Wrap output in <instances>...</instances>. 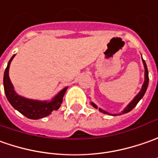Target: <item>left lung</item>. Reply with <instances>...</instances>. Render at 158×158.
<instances>
[{
	"label": "left lung",
	"mask_w": 158,
	"mask_h": 158,
	"mask_svg": "<svg viewBox=\"0 0 158 158\" xmlns=\"http://www.w3.org/2000/svg\"><path fill=\"white\" fill-rule=\"evenodd\" d=\"M142 58H143V57H142ZM143 66H144V82H143V86H142V89L140 90V92H139L138 94L135 95V97L134 98L133 100L128 103V105H127V106H126V107L123 109V111H122V113H120V114H110V113H108V112L103 110V109L101 108V107H99V108H98L97 105H95L94 102H91V105L94 106V107L97 108V109H99V111L101 112V113H103V114H109V115H113V116H115V115H121V114H127V113H128V112L131 111L134 107L137 105V103H138L139 101L142 100V98L143 97V95L145 94V92H146V90H147V88H148V85H149V73H148L147 64H146V63H145V61H144L143 59Z\"/></svg>",
	"instance_id": "8db88e82"
}]
</instances>
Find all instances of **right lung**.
<instances>
[{
	"instance_id": "obj_1",
	"label": "right lung",
	"mask_w": 158,
	"mask_h": 158,
	"mask_svg": "<svg viewBox=\"0 0 158 158\" xmlns=\"http://www.w3.org/2000/svg\"><path fill=\"white\" fill-rule=\"evenodd\" d=\"M15 56V54L13 55L10 58V60L8 61L7 68L4 72V77H3L4 92L11 106H13L15 109L20 112L22 114H23L24 116L32 120H38L41 118H44L50 115L52 111L57 110L62 104L63 97L68 87L63 88L51 101L31 100V99H28V98L19 95L14 89V85L11 83L9 75H8L9 66Z\"/></svg>"
}]
</instances>
